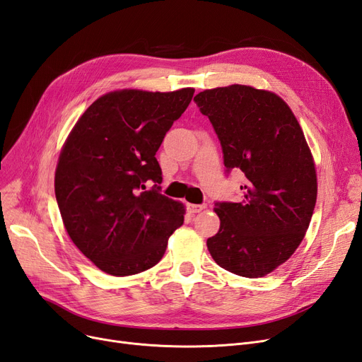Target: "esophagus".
Returning a JSON list of instances; mask_svg holds the SVG:
<instances>
[{"label": "esophagus", "mask_w": 362, "mask_h": 362, "mask_svg": "<svg viewBox=\"0 0 362 362\" xmlns=\"http://www.w3.org/2000/svg\"><path fill=\"white\" fill-rule=\"evenodd\" d=\"M186 209H188L189 214H198V212H202L203 209H206V204H192V203H188V204H186Z\"/></svg>", "instance_id": "esophagus-1"}]
</instances>
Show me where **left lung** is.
Returning a JSON list of instances; mask_svg holds the SVG:
<instances>
[{
  "instance_id": "1",
  "label": "left lung",
  "mask_w": 362,
  "mask_h": 362,
  "mask_svg": "<svg viewBox=\"0 0 362 362\" xmlns=\"http://www.w3.org/2000/svg\"><path fill=\"white\" fill-rule=\"evenodd\" d=\"M194 100L218 135L227 173L247 177L239 203H215L221 226L207 239L209 252L228 272L264 276L296 251L316 206V167L304 132L271 91L233 84Z\"/></svg>"
}]
</instances>
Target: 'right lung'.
<instances>
[{"label": "right lung", "mask_w": 362, "mask_h": 362, "mask_svg": "<svg viewBox=\"0 0 362 362\" xmlns=\"http://www.w3.org/2000/svg\"><path fill=\"white\" fill-rule=\"evenodd\" d=\"M194 88L111 91L69 134L55 170V197L69 238L100 271L135 275L153 267L185 209L160 194L156 151L188 108ZM146 182H153L150 190Z\"/></svg>", "instance_id": "1"}]
</instances>
